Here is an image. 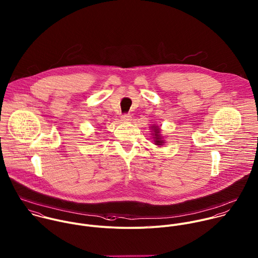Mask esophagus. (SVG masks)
<instances>
[{"instance_id":"1","label":"esophagus","mask_w":258,"mask_h":258,"mask_svg":"<svg viewBox=\"0 0 258 258\" xmlns=\"http://www.w3.org/2000/svg\"><path fill=\"white\" fill-rule=\"evenodd\" d=\"M131 115L130 114H122L121 115V120L123 121V122H128L130 120H131Z\"/></svg>"}]
</instances>
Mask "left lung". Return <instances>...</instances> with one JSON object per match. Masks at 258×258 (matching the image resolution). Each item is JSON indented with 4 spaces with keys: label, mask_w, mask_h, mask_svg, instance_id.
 Here are the masks:
<instances>
[{
    "label": "left lung",
    "mask_w": 258,
    "mask_h": 258,
    "mask_svg": "<svg viewBox=\"0 0 258 258\" xmlns=\"http://www.w3.org/2000/svg\"><path fill=\"white\" fill-rule=\"evenodd\" d=\"M152 130H153V135H154V142H155V145L157 146H163L164 145V141H163V137H161V131H160V127L157 126V125H153L152 126Z\"/></svg>",
    "instance_id": "obj_1"
}]
</instances>
